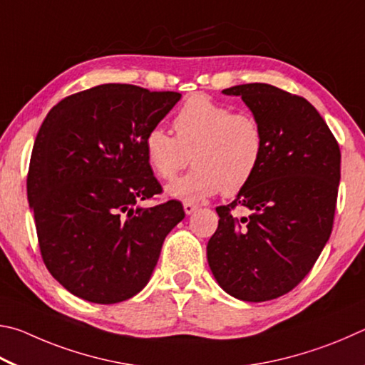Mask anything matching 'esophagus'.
<instances>
[{"mask_svg":"<svg viewBox=\"0 0 365 365\" xmlns=\"http://www.w3.org/2000/svg\"><path fill=\"white\" fill-rule=\"evenodd\" d=\"M182 208H184V213H186V215H192L199 207L194 205V203H184Z\"/></svg>","mask_w":365,"mask_h":365,"instance_id":"34e87169","label":"esophagus"}]
</instances>
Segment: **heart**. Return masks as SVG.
I'll return each mask as SVG.
<instances>
[{"mask_svg": "<svg viewBox=\"0 0 365 365\" xmlns=\"http://www.w3.org/2000/svg\"><path fill=\"white\" fill-rule=\"evenodd\" d=\"M176 136L163 128H152L144 140L147 163L165 181L189 163L195 168L173 181L166 194L184 202H202L221 190L234 195L252 181L264 155V133L248 113L203 94L184 102L173 120Z\"/></svg>", "mask_w": 365, "mask_h": 365, "instance_id": "obj_1", "label": "heart"}]
</instances>
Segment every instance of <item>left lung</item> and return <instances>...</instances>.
I'll return each mask as SVG.
<instances>
[{
	"mask_svg": "<svg viewBox=\"0 0 365 365\" xmlns=\"http://www.w3.org/2000/svg\"><path fill=\"white\" fill-rule=\"evenodd\" d=\"M240 96L263 128L264 155L235 199L216 208L218 229L207 259L216 282L242 302L261 303L302 282L330 237L341 153L334 134L304 98L266 83L222 89ZM235 206L250 217L235 219Z\"/></svg>",
	"mask_w": 365,
	"mask_h": 365,
	"instance_id": "left-lung-1",
	"label": "left lung"
}]
</instances>
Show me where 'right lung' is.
Here are the masks:
<instances>
[{"label": "right lung", "mask_w": 365, "mask_h": 365, "mask_svg": "<svg viewBox=\"0 0 365 365\" xmlns=\"http://www.w3.org/2000/svg\"><path fill=\"white\" fill-rule=\"evenodd\" d=\"M181 94L134 85L94 86L51 108L36 134L27 195L44 264L72 295L125 302L150 280L166 235L184 220L162 192L144 140Z\"/></svg>", "instance_id": "right-lung-1"}]
</instances>
